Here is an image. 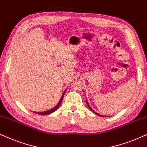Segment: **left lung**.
<instances>
[{
  "label": "left lung",
  "mask_w": 147,
  "mask_h": 147,
  "mask_svg": "<svg viewBox=\"0 0 147 147\" xmlns=\"http://www.w3.org/2000/svg\"><path fill=\"white\" fill-rule=\"evenodd\" d=\"M86 102H87V106H88L89 109H90V110H91V111H92L93 113H95V114H96V115H98V116H100V117H105V116H103V115H101L98 114V113H96V112H95V111H94V110H93V109H92V108H91V107H90V105H89V103H88V102H87V99H86Z\"/></svg>",
  "instance_id": "obj_1"
}]
</instances>
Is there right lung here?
<instances>
[{
    "mask_svg": "<svg viewBox=\"0 0 147 147\" xmlns=\"http://www.w3.org/2000/svg\"><path fill=\"white\" fill-rule=\"evenodd\" d=\"M65 92H66V90L64 91V92L63 93L62 97H61L60 101H59V102L57 104V105L55 106V107H54L53 108V109H50V110H48V111H44V112H33V113H36V114H38V115H49L51 114V113L55 112V111L57 110V109H58L59 107H60L61 103H62V99L63 98H64V94H65Z\"/></svg>",
    "mask_w": 147,
    "mask_h": 147,
    "instance_id": "1",
    "label": "right lung"
}]
</instances>
